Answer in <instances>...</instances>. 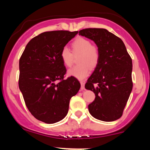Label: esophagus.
I'll return each instance as SVG.
<instances>
[{
	"mask_svg": "<svg viewBox=\"0 0 150 150\" xmlns=\"http://www.w3.org/2000/svg\"><path fill=\"white\" fill-rule=\"evenodd\" d=\"M80 85H81V89H82V90L85 89V82H84V81H80Z\"/></svg>",
	"mask_w": 150,
	"mask_h": 150,
	"instance_id": "esophagus-1",
	"label": "esophagus"
}]
</instances>
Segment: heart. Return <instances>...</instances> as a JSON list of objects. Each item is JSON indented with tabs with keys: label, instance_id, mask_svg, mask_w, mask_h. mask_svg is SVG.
<instances>
[{
	"label": "heart",
	"instance_id": "b5f03b06",
	"mask_svg": "<svg viewBox=\"0 0 150 150\" xmlns=\"http://www.w3.org/2000/svg\"><path fill=\"white\" fill-rule=\"evenodd\" d=\"M73 53L67 47H63L61 51V58L63 65L71 67L73 63V55L80 53L77 58L78 65L68 71L69 76L79 80H83L90 73L91 69H94L100 61V52L97 46L92 45L89 39L78 37L71 44Z\"/></svg>",
	"mask_w": 150,
	"mask_h": 150
}]
</instances>
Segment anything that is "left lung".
Listing matches in <instances>:
<instances>
[{
  "label": "left lung",
  "mask_w": 150,
  "mask_h": 150,
  "mask_svg": "<svg viewBox=\"0 0 150 150\" xmlns=\"http://www.w3.org/2000/svg\"><path fill=\"white\" fill-rule=\"evenodd\" d=\"M79 34L94 41L100 52L99 65L85 84L95 94L89 113L103 121L118 119L132 89V58L123 41L106 29L87 28Z\"/></svg>",
  "instance_id": "left-lung-1"
}]
</instances>
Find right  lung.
Listing matches in <instances>:
<instances>
[{
    "label": "right lung",
    "instance_id": "add662e5",
    "mask_svg": "<svg viewBox=\"0 0 150 150\" xmlns=\"http://www.w3.org/2000/svg\"><path fill=\"white\" fill-rule=\"evenodd\" d=\"M78 32H45L27 44L20 58L19 88L34 118L55 123L65 118L70 100L80 83L74 77L64 79L66 68L61 58L62 49Z\"/></svg>",
    "mask_w": 150,
    "mask_h": 150
}]
</instances>
